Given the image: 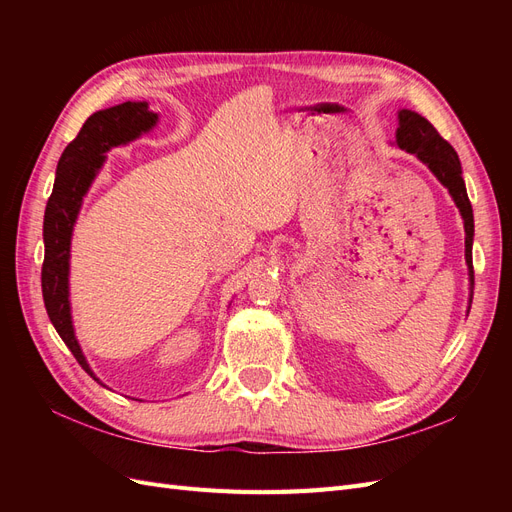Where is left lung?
<instances>
[{
	"label": "left lung",
	"instance_id": "8db88e82",
	"mask_svg": "<svg viewBox=\"0 0 512 512\" xmlns=\"http://www.w3.org/2000/svg\"><path fill=\"white\" fill-rule=\"evenodd\" d=\"M399 128L395 132V145L399 149H406L408 153L421 160L436 179L444 185L455 200V205L463 218V230H466V265L470 277V299H468V312L472 305V290H474V267H472V243H474V213L470 198L466 192V181L461 177V162L457 151L446 143L438 134V130L431 123L410 108H401L397 113Z\"/></svg>",
	"mask_w": 512,
	"mask_h": 512
}]
</instances>
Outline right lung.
<instances>
[{
    "mask_svg": "<svg viewBox=\"0 0 512 512\" xmlns=\"http://www.w3.org/2000/svg\"><path fill=\"white\" fill-rule=\"evenodd\" d=\"M158 113L149 111L147 102H123L91 115L74 141L57 162L53 194L44 211V262L42 297L55 331L74 354L87 374L106 386L89 367L72 324L70 307V245L74 224L79 220L83 198L106 162V151L128 145L151 132Z\"/></svg>",
    "mask_w": 512,
    "mask_h": 512,
    "instance_id": "add662e5",
    "label": "right lung"
}]
</instances>
